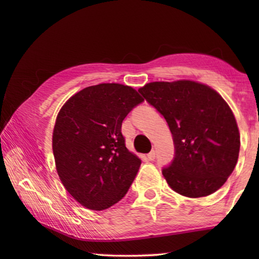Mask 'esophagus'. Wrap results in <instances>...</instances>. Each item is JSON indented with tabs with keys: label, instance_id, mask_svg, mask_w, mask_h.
<instances>
[{
	"label": "esophagus",
	"instance_id": "obj_1",
	"mask_svg": "<svg viewBox=\"0 0 259 259\" xmlns=\"http://www.w3.org/2000/svg\"><path fill=\"white\" fill-rule=\"evenodd\" d=\"M147 159L148 160H151V161H153L154 159H155V152L154 151H152V152H150V153L147 154Z\"/></svg>",
	"mask_w": 259,
	"mask_h": 259
}]
</instances>
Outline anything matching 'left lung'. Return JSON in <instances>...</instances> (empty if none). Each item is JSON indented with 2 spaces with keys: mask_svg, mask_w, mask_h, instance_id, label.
I'll list each match as a JSON object with an SVG mask.
<instances>
[{
  "mask_svg": "<svg viewBox=\"0 0 259 259\" xmlns=\"http://www.w3.org/2000/svg\"><path fill=\"white\" fill-rule=\"evenodd\" d=\"M164 115L176 155L162 169L168 186L189 198L212 194L224 185L238 160L240 136L222 95L192 80L154 81L139 88Z\"/></svg>",
  "mask_w": 259,
  "mask_h": 259,
  "instance_id": "obj_1",
  "label": "left lung"
}]
</instances>
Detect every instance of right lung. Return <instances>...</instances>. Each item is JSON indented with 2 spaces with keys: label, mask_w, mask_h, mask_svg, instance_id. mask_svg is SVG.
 I'll return each instance as SVG.
<instances>
[{
  "label": "right lung",
  "mask_w": 259,
  "mask_h": 259,
  "mask_svg": "<svg viewBox=\"0 0 259 259\" xmlns=\"http://www.w3.org/2000/svg\"><path fill=\"white\" fill-rule=\"evenodd\" d=\"M140 94L121 83L83 88L60 109L53 131L55 167L77 203L101 211L122 199L141 165L127 150L121 123Z\"/></svg>",
  "instance_id": "1"
}]
</instances>
